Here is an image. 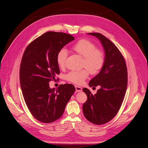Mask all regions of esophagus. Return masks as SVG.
<instances>
[{
  "instance_id": "34e87169",
  "label": "esophagus",
  "mask_w": 148,
  "mask_h": 148,
  "mask_svg": "<svg viewBox=\"0 0 148 148\" xmlns=\"http://www.w3.org/2000/svg\"><path fill=\"white\" fill-rule=\"evenodd\" d=\"M75 89H76V91L77 92H81L82 91V88L78 86H75Z\"/></svg>"
}]
</instances>
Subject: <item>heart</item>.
I'll return each instance as SVG.
<instances>
[{"label": "heart", "mask_w": 148, "mask_h": 148, "mask_svg": "<svg viewBox=\"0 0 148 148\" xmlns=\"http://www.w3.org/2000/svg\"><path fill=\"white\" fill-rule=\"evenodd\" d=\"M72 50L83 57L82 66L86 69L79 71H71L65 76V78L71 83L81 84L86 79L89 73L92 75L97 74L102 70L106 62L105 53L101 49H97L96 44L89 40L82 39L79 40L72 46ZM68 52L62 49L58 52L56 60L57 65L61 69L65 66Z\"/></svg>", "instance_id": "heart-1"}]
</instances>
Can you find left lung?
<instances>
[{
	"label": "left lung",
	"instance_id": "1",
	"mask_svg": "<svg viewBox=\"0 0 148 148\" xmlns=\"http://www.w3.org/2000/svg\"><path fill=\"white\" fill-rule=\"evenodd\" d=\"M88 34L99 39L106 62L100 72L89 83L90 87L100 85L97 93L93 95L88 89H83L88 97L83 105V112L90 122L102 125L112 119L122 106L127 87V68L122 53L112 42L99 33Z\"/></svg>",
	"mask_w": 148,
	"mask_h": 148
}]
</instances>
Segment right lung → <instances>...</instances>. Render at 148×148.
Here are the masks:
<instances>
[{
  "label": "right lung",
  "instance_id": "obj_1",
  "mask_svg": "<svg viewBox=\"0 0 148 148\" xmlns=\"http://www.w3.org/2000/svg\"><path fill=\"white\" fill-rule=\"evenodd\" d=\"M74 39L71 34L49 31L29 43L23 53L20 86L29 112L39 122L48 123L60 119L75 91L71 84H60L56 91L49 83L60 73L58 52Z\"/></svg>",
  "mask_w": 148,
  "mask_h": 148
}]
</instances>
